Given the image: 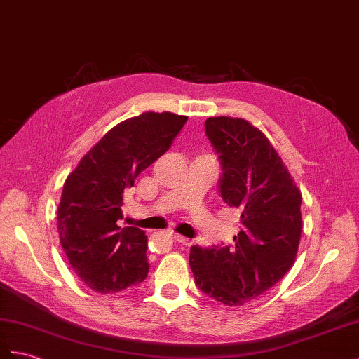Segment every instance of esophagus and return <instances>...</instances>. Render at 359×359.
Returning a JSON list of instances; mask_svg holds the SVG:
<instances>
[{
  "label": "esophagus",
  "mask_w": 359,
  "mask_h": 359,
  "mask_svg": "<svg viewBox=\"0 0 359 359\" xmlns=\"http://www.w3.org/2000/svg\"><path fill=\"white\" fill-rule=\"evenodd\" d=\"M173 238H175V241H177L178 243H181V245H184V247H190V245H191V241H190V239H187V238H184V236L175 234Z\"/></svg>",
  "instance_id": "esophagus-1"
}]
</instances>
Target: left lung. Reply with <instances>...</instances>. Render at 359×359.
<instances>
[{
	"mask_svg": "<svg viewBox=\"0 0 359 359\" xmlns=\"http://www.w3.org/2000/svg\"><path fill=\"white\" fill-rule=\"evenodd\" d=\"M205 135L221 163L224 203L241 213L230 245L190 248L201 291L226 306L266 292L291 269L302 236V194L264 133L243 118L210 117Z\"/></svg>",
	"mask_w": 359,
	"mask_h": 359,
	"instance_id": "left-lung-1",
	"label": "left lung"
}]
</instances>
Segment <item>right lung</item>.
Listing matches in <instances>:
<instances>
[{"mask_svg": "<svg viewBox=\"0 0 359 359\" xmlns=\"http://www.w3.org/2000/svg\"><path fill=\"white\" fill-rule=\"evenodd\" d=\"M186 116L143 112L102 137L68 175L57 207V231L79 278L100 294L143 282L149 273L147 236L123 219V191L170 149Z\"/></svg>", "mask_w": 359, "mask_h": 359, "instance_id": "1", "label": "right lung"}]
</instances>
